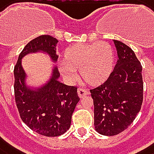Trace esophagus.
<instances>
[{"label":"esophagus","instance_id":"esophagus-1","mask_svg":"<svg viewBox=\"0 0 154 154\" xmlns=\"http://www.w3.org/2000/svg\"><path fill=\"white\" fill-rule=\"evenodd\" d=\"M77 92H78V95L80 97H83L84 95H86L88 94V91L86 89H83V88H78Z\"/></svg>","mask_w":154,"mask_h":154}]
</instances>
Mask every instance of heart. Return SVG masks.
Returning <instances> with one entry per match:
<instances>
[{"label":"heart","mask_w":154,"mask_h":154,"mask_svg":"<svg viewBox=\"0 0 154 154\" xmlns=\"http://www.w3.org/2000/svg\"><path fill=\"white\" fill-rule=\"evenodd\" d=\"M62 58L60 70L64 76L73 78L75 70H80L82 80L92 86L104 83L114 67V52L106 42L75 44L63 51Z\"/></svg>","instance_id":"obj_1"}]
</instances>
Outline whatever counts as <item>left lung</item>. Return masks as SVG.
<instances>
[{
    "mask_svg": "<svg viewBox=\"0 0 154 154\" xmlns=\"http://www.w3.org/2000/svg\"><path fill=\"white\" fill-rule=\"evenodd\" d=\"M119 60L109 78L90 90L94 100V128L102 135L114 136L133 122L143 101L142 66L134 51L114 40Z\"/></svg>",
    "mask_w": 154,
    "mask_h": 154,
    "instance_id": "1",
    "label": "left lung"
}]
</instances>
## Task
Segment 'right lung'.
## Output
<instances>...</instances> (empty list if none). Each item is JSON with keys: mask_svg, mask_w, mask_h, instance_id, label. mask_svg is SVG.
Masks as SVG:
<instances>
[{"mask_svg": "<svg viewBox=\"0 0 154 154\" xmlns=\"http://www.w3.org/2000/svg\"><path fill=\"white\" fill-rule=\"evenodd\" d=\"M58 40L49 35H42L31 40L20 53L14 66V97L21 119L33 131L47 137H57L71 127L72 115L80 101L77 87L60 82V72L54 68L49 82L45 86L31 90L26 86V73L21 60L31 52L45 51L53 61L58 60Z\"/></svg>", "mask_w": 154, "mask_h": 154, "instance_id": "obj_1", "label": "right lung"}]
</instances>
